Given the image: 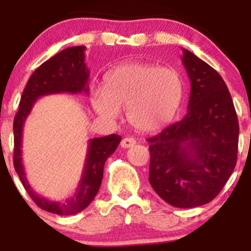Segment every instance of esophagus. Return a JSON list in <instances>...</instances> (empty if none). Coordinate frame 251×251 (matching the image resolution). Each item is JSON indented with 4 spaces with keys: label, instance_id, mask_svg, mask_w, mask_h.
<instances>
[{
    "label": "esophagus",
    "instance_id": "1",
    "mask_svg": "<svg viewBox=\"0 0 251 251\" xmlns=\"http://www.w3.org/2000/svg\"><path fill=\"white\" fill-rule=\"evenodd\" d=\"M134 144H135V140L133 138H124L122 143H120V146H122L123 149H128V148H132Z\"/></svg>",
    "mask_w": 251,
    "mask_h": 251
}]
</instances>
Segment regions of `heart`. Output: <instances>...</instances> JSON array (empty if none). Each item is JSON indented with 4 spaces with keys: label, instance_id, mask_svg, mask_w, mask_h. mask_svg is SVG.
Masks as SVG:
<instances>
[{
    "label": "heart",
    "instance_id": "b5f03b06",
    "mask_svg": "<svg viewBox=\"0 0 251 251\" xmlns=\"http://www.w3.org/2000/svg\"><path fill=\"white\" fill-rule=\"evenodd\" d=\"M183 98V79L177 71L151 63H127L106 75L105 87L92 88L91 101L99 116L116 120L122 108L140 132H155L171 122Z\"/></svg>",
    "mask_w": 251,
    "mask_h": 251
}]
</instances>
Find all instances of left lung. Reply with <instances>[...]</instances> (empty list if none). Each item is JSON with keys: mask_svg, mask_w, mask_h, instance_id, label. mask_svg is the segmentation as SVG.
Here are the masks:
<instances>
[{"mask_svg": "<svg viewBox=\"0 0 251 251\" xmlns=\"http://www.w3.org/2000/svg\"><path fill=\"white\" fill-rule=\"evenodd\" d=\"M190 92L188 113L149 138L151 186L176 208H196L221 192L237 162V114L226 82L211 66L183 48Z\"/></svg>", "mask_w": 251, "mask_h": 251, "instance_id": "left-lung-1", "label": "left lung"}]
</instances>
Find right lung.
<instances>
[{
  "instance_id": "right-lung-1",
  "label": "right lung",
  "mask_w": 251,
  "mask_h": 251,
  "mask_svg": "<svg viewBox=\"0 0 251 251\" xmlns=\"http://www.w3.org/2000/svg\"><path fill=\"white\" fill-rule=\"evenodd\" d=\"M85 46L66 48L36 68L25 85L14 119V168L16 174L39 208L61 216L75 215L87 208L94 200L101 185L105 162L114 153L122 137L109 134L89 139L76 191L63 201H50L34 191L28 183L22 163V133L25 119L39 98L56 93H88L89 71L85 63Z\"/></svg>"
}]
</instances>
